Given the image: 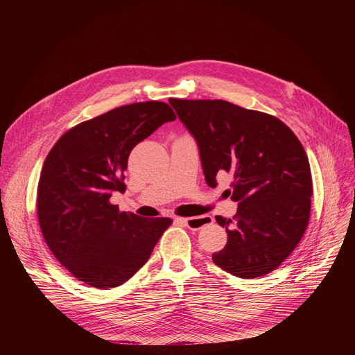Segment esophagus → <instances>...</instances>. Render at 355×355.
Returning a JSON list of instances; mask_svg holds the SVG:
<instances>
[{
    "label": "esophagus",
    "instance_id": "34e87169",
    "mask_svg": "<svg viewBox=\"0 0 355 355\" xmlns=\"http://www.w3.org/2000/svg\"><path fill=\"white\" fill-rule=\"evenodd\" d=\"M177 222L187 226L191 230H199L208 225V216H196V218H177Z\"/></svg>",
    "mask_w": 355,
    "mask_h": 355
}]
</instances>
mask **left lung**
<instances>
[{"mask_svg":"<svg viewBox=\"0 0 355 355\" xmlns=\"http://www.w3.org/2000/svg\"><path fill=\"white\" fill-rule=\"evenodd\" d=\"M195 137L207 184L229 174L233 219L216 216L227 243L214 252L222 270L244 279L270 274L296 248L311 218L312 174L299 139L278 118L223 99L170 98Z\"/></svg>","mask_w":355,"mask_h":355,"instance_id":"left-lung-1","label":"left lung"}]
</instances>
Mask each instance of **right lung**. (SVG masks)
Masks as SVG:
<instances>
[{"mask_svg":"<svg viewBox=\"0 0 355 355\" xmlns=\"http://www.w3.org/2000/svg\"><path fill=\"white\" fill-rule=\"evenodd\" d=\"M175 119L162 101L115 108L69 129L49 151L37 184V219L56 260L78 281L115 288L148 260L170 218H140L111 204L125 192L132 148Z\"/></svg>","mask_w":355,"mask_h":355,"instance_id":"obj_1","label":"right lung"}]
</instances>
